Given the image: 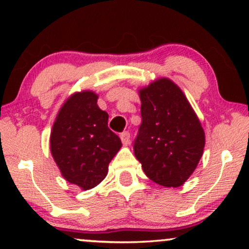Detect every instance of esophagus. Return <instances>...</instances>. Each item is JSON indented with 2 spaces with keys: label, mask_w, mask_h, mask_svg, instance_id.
Here are the masks:
<instances>
[{
  "label": "esophagus",
  "mask_w": 249,
  "mask_h": 249,
  "mask_svg": "<svg viewBox=\"0 0 249 249\" xmlns=\"http://www.w3.org/2000/svg\"><path fill=\"white\" fill-rule=\"evenodd\" d=\"M121 139H122V142L125 145V146H127L128 144H130V133L128 132H123L121 134Z\"/></svg>",
  "instance_id": "obj_1"
}]
</instances>
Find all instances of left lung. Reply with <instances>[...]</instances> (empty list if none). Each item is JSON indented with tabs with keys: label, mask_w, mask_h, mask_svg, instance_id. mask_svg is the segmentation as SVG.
<instances>
[{
	"label": "left lung",
	"mask_w": 249,
	"mask_h": 249,
	"mask_svg": "<svg viewBox=\"0 0 249 249\" xmlns=\"http://www.w3.org/2000/svg\"><path fill=\"white\" fill-rule=\"evenodd\" d=\"M142 125L133 152L156 184L179 187L192 176L205 147V131L182 90L160 77L138 90Z\"/></svg>",
	"instance_id": "left-lung-1"
}]
</instances>
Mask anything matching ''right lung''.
<instances>
[{
	"mask_svg": "<svg viewBox=\"0 0 249 249\" xmlns=\"http://www.w3.org/2000/svg\"><path fill=\"white\" fill-rule=\"evenodd\" d=\"M92 90L73 92L57 113L50 133V152L61 174L81 190H91L107 177L121 150V138L107 127L108 115L97 105Z\"/></svg>",
	"mask_w": 249,
	"mask_h": 249,
	"instance_id": "1",
	"label": "right lung"
}]
</instances>
